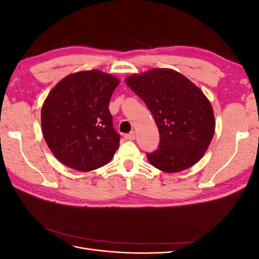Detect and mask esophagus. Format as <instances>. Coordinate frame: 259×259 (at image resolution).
Returning a JSON list of instances; mask_svg holds the SVG:
<instances>
[{
    "mask_svg": "<svg viewBox=\"0 0 259 259\" xmlns=\"http://www.w3.org/2000/svg\"><path fill=\"white\" fill-rule=\"evenodd\" d=\"M135 132H131L130 134H126V135H124V137H125V139H127V140H134L135 139Z\"/></svg>",
    "mask_w": 259,
    "mask_h": 259,
    "instance_id": "esophagus-1",
    "label": "esophagus"
}]
</instances>
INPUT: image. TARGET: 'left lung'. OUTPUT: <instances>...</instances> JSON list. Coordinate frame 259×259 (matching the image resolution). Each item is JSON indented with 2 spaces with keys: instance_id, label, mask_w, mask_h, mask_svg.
Here are the masks:
<instances>
[{
  "instance_id": "8db88e82",
  "label": "left lung",
  "mask_w": 259,
  "mask_h": 259,
  "mask_svg": "<svg viewBox=\"0 0 259 259\" xmlns=\"http://www.w3.org/2000/svg\"><path fill=\"white\" fill-rule=\"evenodd\" d=\"M145 101L159 128L160 145L147 159L152 166L177 173L193 166L215 133L214 111L203 92L173 69H151L125 79Z\"/></svg>"
}]
</instances>
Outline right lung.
Masks as SVG:
<instances>
[{"instance_id": "obj_1", "label": "right lung", "mask_w": 259, "mask_h": 259, "mask_svg": "<svg viewBox=\"0 0 259 259\" xmlns=\"http://www.w3.org/2000/svg\"><path fill=\"white\" fill-rule=\"evenodd\" d=\"M117 77L99 70L69 74L50 92L42 106V133L64 165L90 171L106 165L120 146L109 111Z\"/></svg>"}]
</instances>
